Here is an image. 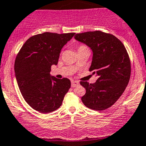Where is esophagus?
Returning <instances> with one entry per match:
<instances>
[{
    "label": "esophagus",
    "instance_id": "obj_1",
    "mask_svg": "<svg viewBox=\"0 0 146 146\" xmlns=\"http://www.w3.org/2000/svg\"><path fill=\"white\" fill-rule=\"evenodd\" d=\"M80 84L78 81H75V80H72V87H75Z\"/></svg>",
    "mask_w": 146,
    "mask_h": 146
}]
</instances>
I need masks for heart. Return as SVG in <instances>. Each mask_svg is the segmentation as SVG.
<instances>
[{
    "label": "heart",
    "instance_id": "1",
    "mask_svg": "<svg viewBox=\"0 0 146 146\" xmlns=\"http://www.w3.org/2000/svg\"><path fill=\"white\" fill-rule=\"evenodd\" d=\"M87 48V47L85 46H84V45H80V46H79L78 50L82 49V48Z\"/></svg>",
    "mask_w": 146,
    "mask_h": 146
}]
</instances>
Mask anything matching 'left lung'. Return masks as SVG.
<instances>
[{"instance_id": "8db88e82", "label": "left lung", "mask_w": 146, "mask_h": 146, "mask_svg": "<svg viewBox=\"0 0 146 146\" xmlns=\"http://www.w3.org/2000/svg\"><path fill=\"white\" fill-rule=\"evenodd\" d=\"M74 38L92 50L90 71L98 77L93 84L80 82L86 89L82 101L94 110L108 109L120 98L130 80L131 66L127 50L117 37L100 31L77 34Z\"/></svg>"}]
</instances>
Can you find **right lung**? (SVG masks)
I'll list each match as a JSON object with an SVG mask.
<instances>
[{
    "label": "right lung",
    "instance_id": "1",
    "mask_svg": "<svg viewBox=\"0 0 146 146\" xmlns=\"http://www.w3.org/2000/svg\"><path fill=\"white\" fill-rule=\"evenodd\" d=\"M75 33L45 32L30 37L16 56L14 70L25 101L35 110L48 113L62 105L71 87L69 79L50 75L51 65L58 64L62 47Z\"/></svg>",
    "mask_w": 146,
    "mask_h": 146
}]
</instances>
